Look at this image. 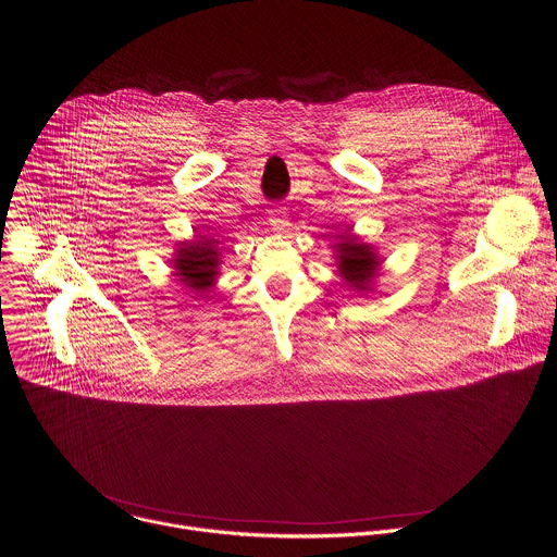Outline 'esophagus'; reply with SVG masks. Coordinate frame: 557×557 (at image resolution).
<instances>
[{
  "instance_id": "1",
  "label": "esophagus",
  "mask_w": 557,
  "mask_h": 557,
  "mask_svg": "<svg viewBox=\"0 0 557 557\" xmlns=\"http://www.w3.org/2000/svg\"><path fill=\"white\" fill-rule=\"evenodd\" d=\"M269 225L273 227V232H280V234H284V232H288V215H286V209H282V207H275V209H271L269 211Z\"/></svg>"
}]
</instances>
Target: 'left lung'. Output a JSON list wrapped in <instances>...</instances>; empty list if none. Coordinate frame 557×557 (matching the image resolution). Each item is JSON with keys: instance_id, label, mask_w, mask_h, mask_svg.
I'll return each instance as SVG.
<instances>
[{"instance_id": "left-lung-1", "label": "left lung", "mask_w": 557, "mask_h": 557, "mask_svg": "<svg viewBox=\"0 0 557 557\" xmlns=\"http://www.w3.org/2000/svg\"><path fill=\"white\" fill-rule=\"evenodd\" d=\"M342 238V236H339ZM337 258H339V275L357 290H368V284L379 271V258L372 251L370 245L357 243L350 234L339 240L337 245Z\"/></svg>"}]
</instances>
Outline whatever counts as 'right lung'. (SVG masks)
<instances>
[{
	"label": "right lung",
	"mask_w": 557,
	"mask_h": 557,
	"mask_svg": "<svg viewBox=\"0 0 557 557\" xmlns=\"http://www.w3.org/2000/svg\"><path fill=\"white\" fill-rule=\"evenodd\" d=\"M215 245H218L215 238L198 236V240L183 243V247H178L174 258L176 275L187 288L196 293H205L213 286L218 275V264H220V253Z\"/></svg>",
	"instance_id": "obj_1"
}]
</instances>
